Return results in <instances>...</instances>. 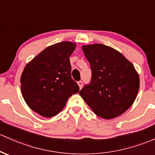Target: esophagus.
I'll list each match as a JSON object with an SVG mask.
<instances>
[{
  "mask_svg": "<svg viewBox=\"0 0 155 155\" xmlns=\"http://www.w3.org/2000/svg\"><path fill=\"white\" fill-rule=\"evenodd\" d=\"M77 83H78V85H79V89H81V88H82V86H83L82 81H78Z\"/></svg>",
  "mask_w": 155,
  "mask_h": 155,
  "instance_id": "34e87169",
  "label": "esophagus"
}]
</instances>
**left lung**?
Wrapping results in <instances>:
<instances>
[{"label":"left lung","instance_id":"1","mask_svg":"<svg viewBox=\"0 0 155 155\" xmlns=\"http://www.w3.org/2000/svg\"><path fill=\"white\" fill-rule=\"evenodd\" d=\"M82 51L91 64L92 79L79 94L100 118L118 117L136 99L140 87L138 73L121 53L107 45H83Z\"/></svg>","mask_w":155,"mask_h":155}]
</instances>
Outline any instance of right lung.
<instances>
[{
	"label": "right lung",
	"instance_id": "obj_1",
	"mask_svg": "<svg viewBox=\"0 0 155 155\" xmlns=\"http://www.w3.org/2000/svg\"><path fill=\"white\" fill-rule=\"evenodd\" d=\"M76 46L70 41L50 45L23 69L20 77L22 96L27 105L42 117L57 115L70 97L79 91L71 78L69 59Z\"/></svg>",
	"mask_w": 155,
	"mask_h": 155
}]
</instances>
